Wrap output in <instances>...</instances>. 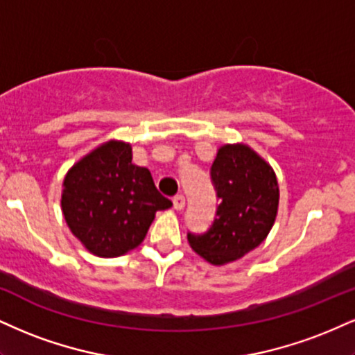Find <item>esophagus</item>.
Segmentation results:
<instances>
[{"label":"esophagus","mask_w":355,"mask_h":355,"mask_svg":"<svg viewBox=\"0 0 355 355\" xmlns=\"http://www.w3.org/2000/svg\"><path fill=\"white\" fill-rule=\"evenodd\" d=\"M183 207H185V196L183 195H175L173 196V208L177 211L183 210Z\"/></svg>","instance_id":"1"}]
</instances>
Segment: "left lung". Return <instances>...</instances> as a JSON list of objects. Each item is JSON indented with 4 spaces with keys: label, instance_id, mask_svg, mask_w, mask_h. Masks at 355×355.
<instances>
[{
    "label": "left lung",
    "instance_id": "8db88e82",
    "mask_svg": "<svg viewBox=\"0 0 355 355\" xmlns=\"http://www.w3.org/2000/svg\"><path fill=\"white\" fill-rule=\"evenodd\" d=\"M220 205L211 228L189 233L196 254L223 266L240 259L266 240L276 221L279 187L272 166L246 144H225L211 165Z\"/></svg>",
    "mask_w": 355,
    "mask_h": 355
}]
</instances>
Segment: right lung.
I'll list each match as a JSON object with an SVG mask.
<instances>
[{
	"label": "right lung",
	"mask_w": 355,
	"mask_h": 355,
	"mask_svg": "<svg viewBox=\"0 0 355 355\" xmlns=\"http://www.w3.org/2000/svg\"><path fill=\"white\" fill-rule=\"evenodd\" d=\"M170 207L148 168L132 164V145L122 140L101 144L62 182L64 220L85 250L101 258L135 250L155 213Z\"/></svg>",
	"instance_id": "right-lung-1"
}]
</instances>
